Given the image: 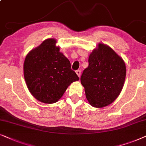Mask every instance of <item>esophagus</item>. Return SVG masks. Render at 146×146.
Wrapping results in <instances>:
<instances>
[{"label": "esophagus", "instance_id": "34e87169", "mask_svg": "<svg viewBox=\"0 0 146 146\" xmlns=\"http://www.w3.org/2000/svg\"><path fill=\"white\" fill-rule=\"evenodd\" d=\"M76 72L77 75L78 76V77H79V78L80 77V75H81V71H80V70H78L76 71Z\"/></svg>", "mask_w": 146, "mask_h": 146}]
</instances>
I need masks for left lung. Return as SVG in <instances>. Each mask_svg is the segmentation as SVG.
Masks as SVG:
<instances>
[{
	"mask_svg": "<svg viewBox=\"0 0 146 146\" xmlns=\"http://www.w3.org/2000/svg\"><path fill=\"white\" fill-rule=\"evenodd\" d=\"M88 63L80 78L86 96L92 106H107L122 90L126 74L124 61L108 46L99 43L90 54Z\"/></svg>",
	"mask_w": 146,
	"mask_h": 146,
	"instance_id": "obj_1",
	"label": "left lung"
}]
</instances>
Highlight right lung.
<instances>
[{
	"label": "right lung",
	"instance_id": "obj_1",
	"mask_svg": "<svg viewBox=\"0 0 146 146\" xmlns=\"http://www.w3.org/2000/svg\"><path fill=\"white\" fill-rule=\"evenodd\" d=\"M56 43L54 38L45 40L28 54L24 62V77L30 92L45 104L56 102L70 84L79 80Z\"/></svg>",
	"mask_w": 146,
	"mask_h": 146
}]
</instances>
